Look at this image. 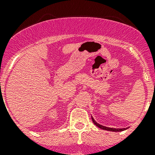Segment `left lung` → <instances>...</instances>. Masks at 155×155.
Masks as SVG:
<instances>
[{"mask_svg": "<svg viewBox=\"0 0 155 155\" xmlns=\"http://www.w3.org/2000/svg\"><path fill=\"white\" fill-rule=\"evenodd\" d=\"M91 118H92V121H93L94 124L95 125H96L97 127H99V128H101V129L105 130L113 131V132H119V131L125 130H127L128 128V127H126V128H112V127H108L103 126V125H101V124H98V123L97 122V121H95L94 119V118L92 116H91Z\"/></svg>", "mask_w": 155, "mask_h": 155, "instance_id": "left-lung-1", "label": "left lung"}]
</instances>
